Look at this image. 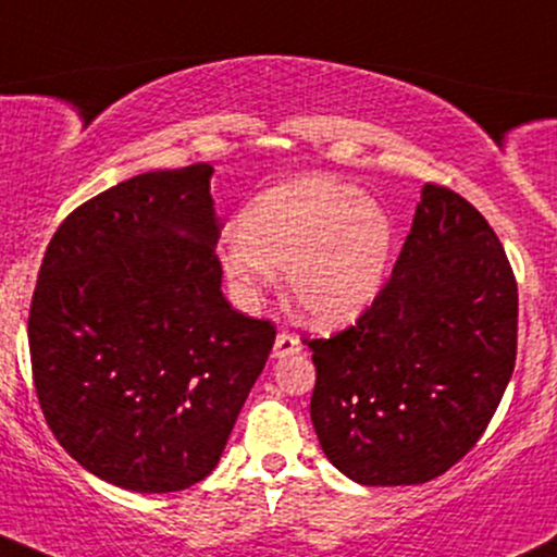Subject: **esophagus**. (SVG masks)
<instances>
[{
	"label": "esophagus",
	"mask_w": 557,
	"mask_h": 557,
	"mask_svg": "<svg viewBox=\"0 0 557 557\" xmlns=\"http://www.w3.org/2000/svg\"><path fill=\"white\" fill-rule=\"evenodd\" d=\"M301 351V343L297 335L292 333H278L276 343H273V356L276 359H289V356H297Z\"/></svg>",
	"instance_id": "1"
}]
</instances>
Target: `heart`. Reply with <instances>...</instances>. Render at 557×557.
Instances as JSON below:
<instances>
[{
    "label": "heart",
    "mask_w": 557,
    "mask_h": 557,
    "mask_svg": "<svg viewBox=\"0 0 557 557\" xmlns=\"http://www.w3.org/2000/svg\"><path fill=\"white\" fill-rule=\"evenodd\" d=\"M226 232L219 263L243 297H260L286 271L289 299L318 327L359 318L382 289L393 222L374 198L331 175L273 185Z\"/></svg>",
    "instance_id": "b5f03b06"
}]
</instances>
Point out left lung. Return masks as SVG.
<instances>
[{
  "instance_id": "left-lung-1",
  "label": "left lung",
  "mask_w": 557,
  "mask_h": 557,
  "mask_svg": "<svg viewBox=\"0 0 557 557\" xmlns=\"http://www.w3.org/2000/svg\"><path fill=\"white\" fill-rule=\"evenodd\" d=\"M517 278L485 216L423 185L393 276L356 325L307 341L325 457L361 485H418L457 465L517 361Z\"/></svg>"
}]
</instances>
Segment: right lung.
Segmentation results:
<instances>
[{"label":"right lung","instance_id":"add662e5","mask_svg":"<svg viewBox=\"0 0 557 557\" xmlns=\"http://www.w3.org/2000/svg\"><path fill=\"white\" fill-rule=\"evenodd\" d=\"M209 162L136 175L69 214L48 243L27 341L57 442L136 493L216 468L276 341L222 294Z\"/></svg>","mask_w":557,"mask_h":557}]
</instances>
